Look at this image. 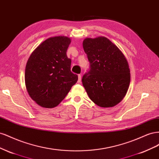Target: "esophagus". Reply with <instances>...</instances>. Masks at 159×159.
Returning <instances> with one entry per match:
<instances>
[{
	"mask_svg": "<svg viewBox=\"0 0 159 159\" xmlns=\"http://www.w3.org/2000/svg\"><path fill=\"white\" fill-rule=\"evenodd\" d=\"M81 74H79L78 75V82L80 83V82H81Z\"/></svg>",
	"mask_w": 159,
	"mask_h": 159,
	"instance_id": "1",
	"label": "esophagus"
}]
</instances>
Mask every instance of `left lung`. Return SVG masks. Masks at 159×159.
<instances>
[{
    "label": "left lung",
    "mask_w": 159,
    "mask_h": 159,
    "mask_svg": "<svg viewBox=\"0 0 159 159\" xmlns=\"http://www.w3.org/2000/svg\"><path fill=\"white\" fill-rule=\"evenodd\" d=\"M83 48L90 63L82 84L91 100L102 107H113L126 95L131 74L126 57L108 38H87Z\"/></svg>",
    "instance_id": "obj_1"
}]
</instances>
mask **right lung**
I'll list each match as a JSON object with an SVG mask.
<instances>
[{
    "mask_svg": "<svg viewBox=\"0 0 159 159\" xmlns=\"http://www.w3.org/2000/svg\"><path fill=\"white\" fill-rule=\"evenodd\" d=\"M71 39L66 36L48 38L28 58L25 69V84L30 97L40 106H57L78 77L71 71V59L66 54Z\"/></svg>",
    "mask_w": 159,
    "mask_h": 159,
    "instance_id": "obj_1",
    "label": "right lung"
}]
</instances>
